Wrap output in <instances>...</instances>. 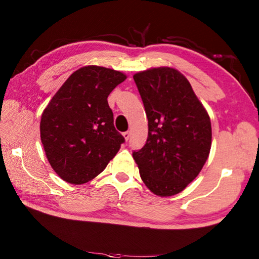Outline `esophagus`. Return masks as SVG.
Here are the masks:
<instances>
[{
  "mask_svg": "<svg viewBox=\"0 0 259 259\" xmlns=\"http://www.w3.org/2000/svg\"><path fill=\"white\" fill-rule=\"evenodd\" d=\"M122 135H123V137H124V139H125L126 141H128V139L130 138V135H131V134H130V131H125V133H123Z\"/></svg>",
  "mask_w": 259,
  "mask_h": 259,
  "instance_id": "esophagus-1",
  "label": "esophagus"
}]
</instances>
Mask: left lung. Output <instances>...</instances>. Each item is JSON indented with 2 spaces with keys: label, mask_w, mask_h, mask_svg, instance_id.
Returning a JSON list of instances; mask_svg holds the SVG:
<instances>
[{
  "label": "left lung",
  "mask_w": 259,
  "mask_h": 259,
  "mask_svg": "<svg viewBox=\"0 0 259 259\" xmlns=\"http://www.w3.org/2000/svg\"><path fill=\"white\" fill-rule=\"evenodd\" d=\"M148 118L146 145L133 156L153 194L174 196L200 172L211 147L210 118L184 74L156 68L134 75Z\"/></svg>",
  "instance_id": "left-lung-1"
}]
</instances>
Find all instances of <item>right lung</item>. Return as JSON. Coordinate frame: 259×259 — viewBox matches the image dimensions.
Here are the masks:
<instances>
[{
    "label": "right lung",
    "instance_id": "obj_1",
    "mask_svg": "<svg viewBox=\"0 0 259 259\" xmlns=\"http://www.w3.org/2000/svg\"><path fill=\"white\" fill-rule=\"evenodd\" d=\"M126 76L97 65L71 74L42 113L41 141L60 178L85 184L117 155L123 136L113 124L108 96Z\"/></svg>",
    "mask_w": 259,
    "mask_h": 259
}]
</instances>
